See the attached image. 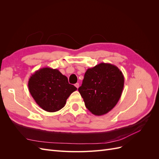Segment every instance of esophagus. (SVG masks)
<instances>
[{"label":"esophagus","instance_id":"1","mask_svg":"<svg viewBox=\"0 0 159 159\" xmlns=\"http://www.w3.org/2000/svg\"><path fill=\"white\" fill-rule=\"evenodd\" d=\"M79 85H79V84H78V83H77V84H75V87H76L77 88H79Z\"/></svg>","mask_w":159,"mask_h":159}]
</instances>
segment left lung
Listing matches in <instances>:
<instances>
[{
    "instance_id": "left-lung-1",
    "label": "left lung",
    "mask_w": 159,
    "mask_h": 159,
    "mask_svg": "<svg viewBox=\"0 0 159 159\" xmlns=\"http://www.w3.org/2000/svg\"><path fill=\"white\" fill-rule=\"evenodd\" d=\"M123 87L122 71L115 65L101 63L87 70L78 91L86 108L99 116L107 113L117 105Z\"/></svg>"
}]
</instances>
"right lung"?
<instances>
[{
	"label": "right lung",
	"mask_w": 159,
	"mask_h": 159,
	"mask_svg": "<svg viewBox=\"0 0 159 159\" xmlns=\"http://www.w3.org/2000/svg\"><path fill=\"white\" fill-rule=\"evenodd\" d=\"M28 85L36 103L48 112H56L63 108L67 99L77 90L58 70L48 67L32 74Z\"/></svg>",
	"instance_id": "add662e5"
}]
</instances>
